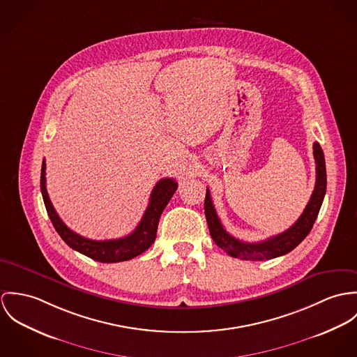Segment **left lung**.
Masks as SVG:
<instances>
[{
	"label": "left lung",
	"instance_id": "1",
	"mask_svg": "<svg viewBox=\"0 0 357 357\" xmlns=\"http://www.w3.org/2000/svg\"><path fill=\"white\" fill-rule=\"evenodd\" d=\"M314 158L317 162V183H315V189L312 192L311 199L307 204L304 212L301 213L298 220L286 231L261 242H243L230 236L223 229V225L220 223L218 213L215 211L211 193L206 189L204 209H205V218L209 227V233L212 239L215 241V243L220 249H223L226 253H229L231 257H237L242 260H270L274 257L283 256L290 250H293L304 238L310 234L326 195V185H327L326 162H324L323 151L317 142L314 144Z\"/></svg>",
	"mask_w": 357,
	"mask_h": 357
}]
</instances>
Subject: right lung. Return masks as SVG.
Masks as SVG:
<instances>
[{
  "label": "right lung",
  "mask_w": 357,
  "mask_h": 357,
  "mask_svg": "<svg viewBox=\"0 0 357 357\" xmlns=\"http://www.w3.org/2000/svg\"><path fill=\"white\" fill-rule=\"evenodd\" d=\"M45 169H46V164L43 160L42 169H40V192H42V197H43L47 215L52 220V225L54 226L59 236L63 238V241L70 248L100 263H119V261L131 260L135 256L144 253L146 249H149L156 239L160 216L178 188V182H175L172 178L160 179L151 193L149 205L139 225L135 227V230L131 234L118 238V239L96 241V239L82 237L79 234L74 233L60 219V216L57 215V212L54 211L50 202V198L47 196Z\"/></svg>",
  "instance_id": "1"
}]
</instances>
